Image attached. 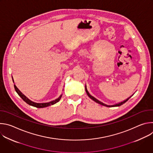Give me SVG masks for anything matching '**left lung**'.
Instances as JSON below:
<instances>
[{"label": "left lung", "mask_w": 153, "mask_h": 153, "mask_svg": "<svg viewBox=\"0 0 153 153\" xmlns=\"http://www.w3.org/2000/svg\"><path fill=\"white\" fill-rule=\"evenodd\" d=\"M85 90H86V94H87V95H88L92 100H93L94 102H97V103H99V104H100V105H103V106H108V107H110V106H120V105H122V104H123L124 103H125L128 100V99H126L125 100H124V101H123V102H120V103H117V104H116V105H106V104H105V103H102V102H101L100 101H99V100H98L97 99H96L95 97H94L93 96H92L90 93H89V92L87 91V90L85 88Z\"/></svg>", "instance_id": "obj_1"}]
</instances>
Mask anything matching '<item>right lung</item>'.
<instances>
[{
	"label": "right lung",
	"instance_id": "right-lung-1",
	"mask_svg": "<svg viewBox=\"0 0 153 153\" xmlns=\"http://www.w3.org/2000/svg\"><path fill=\"white\" fill-rule=\"evenodd\" d=\"M14 89L16 90V91L17 92V93L18 94V95L22 99L27 103H28V105H31V106H35V107H37V108H44V107H47V106H50V105H53L55 103H56L57 102H58L60 99H61L62 97V94H61L57 99L54 100H52L51 102H45V103H37V102H33L31 101V100H30L29 99H28L24 94L20 92V91L17 88V86L16 85H14Z\"/></svg>",
	"mask_w": 153,
	"mask_h": 153
}]
</instances>
